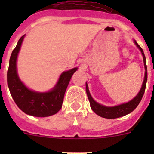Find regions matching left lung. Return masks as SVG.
<instances>
[{
  "instance_id": "8db88e82",
  "label": "left lung",
  "mask_w": 154,
  "mask_h": 154,
  "mask_svg": "<svg viewBox=\"0 0 154 154\" xmlns=\"http://www.w3.org/2000/svg\"><path fill=\"white\" fill-rule=\"evenodd\" d=\"M134 42H135V44L137 45V47L140 48V50L142 52L143 57L144 67H145V76H144V80L143 83L142 85V88H141L140 91L138 93V95L134 99H132L131 101L129 102V103H123V104L119 105V106H116L107 107L99 104V103H96L92 99L90 93H89L88 85L86 84V89H85V90H86L88 99H89V103H90L91 109L93 110V112L99 115V116H102L103 118H106V119H116V118H119L121 117V116H123L127 115V114L133 112V110L137 108L139 103H140L143 96L144 92H145V89H146V81H147V67H146V57H145V55H144V52L143 51L142 48L137 44V42L136 41H134Z\"/></svg>"
}]
</instances>
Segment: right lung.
Segmentation results:
<instances>
[{
  "label": "right lung",
  "mask_w": 154,
  "mask_h": 154,
  "mask_svg": "<svg viewBox=\"0 0 154 154\" xmlns=\"http://www.w3.org/2000/svg\"><path fill=\"white\" fill-rule=\"evenodd\" d=\"M24 37V35H23L19 39L15 48L12 51L9 61L8 85L11 95L18 108L24 113L37 117L52 116L57 113L62 108L65 92L77 68L62 73L57 85L50 92L41 93L30 90L19 79L16 67L17 54Z\"/></svg>",
  "instance_id": "1"
}]
</instances>
